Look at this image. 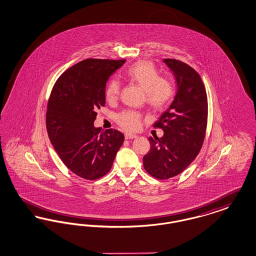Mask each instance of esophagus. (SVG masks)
Listing matches in <instances>:
<instances>
[{
  "instance_id": "esophagus-1",
  "label": "esophagus",
  "mask_w": 256,
  "mask_h": 256,
  "mask_svg": "<svg viewBox=\"0 0 256 256\" xmlns=\"http://www.w3.org/2000/svg\"><path fill=\"white\" fill-rule=\"evenodd\" d=\"M136 137H137V135H135V134H124V138L126 139H134V138H136Z\"/></svg>"
}]
</instances>
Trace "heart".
I'll use <instances>...</instances> for the list:
<instances>
[{
  "label": "heart",
  "instance_id": "heart-1",
  "mask_svg": "<svg viewBox=\"0 0 256 256\" xmlns=\"http://www.w3.org/2000/svg\"><path fill=\"white\" fill-rule=\"evenodd\" d=\"M124 78L130 82L145 90L146 104L156 111L165 110L176 94L174 82L169 78L160 76L156 67L148 61H139L130 66ZM120 92V84L112 80L106 88V97L108 100H115ZM116 121L126 130H136L142 121V115L135 111H122L117 115Z\"/></svg>",
  "mask_w": 256,
  "mask_h": 256
}]
</instances>
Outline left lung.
I'll list each match as a JSON object with an SVG mask.
<instances>
[{
  "label": "left lung",
  "mask_w": 256,
  "mask_h": 256,
  "mask_svg": "<svg viewBox=\"0 0 256 256\" xmlns=\"http://www.w3.org/2000/svg\"><path fill=\"white\" fill-rule=\"evenodd\" d=\"M163 61L174 72L178 92L154 126L162 128L164 135L148 138L150 148L143 164L148 174L164 180L182 172L198 154L206 132L208 104L206 87L195 69L178 60Z\"/></svg>",
  "instance_id": "obj_1"
}]
</instances>
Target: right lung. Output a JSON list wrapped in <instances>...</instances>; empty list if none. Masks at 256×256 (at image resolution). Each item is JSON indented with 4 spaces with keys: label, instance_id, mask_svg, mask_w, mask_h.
<instances>
[{
    "label": "right lung",
    "instance_id": "obj_1",
    "mask_svg": "<svg viewBox=\"0 0 256 256\" xmlns=\"http://www.w3.org/2000/svg\"><path fill=\"white\" fill-rule=\"evenodd\" d=\"M126 60L88 58L61 74L52 89L46 126L64 165L76 176L95 180L110 172L124 140L116 130L93 124L106 104V84Z\"/></svg>",
    "mask_w": 256,
    "mask_h": 256
}]
</instances>
